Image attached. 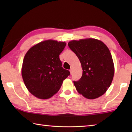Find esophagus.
<instances>
[{"mask_svg": "<svg viewBox=\"0 0 132 132\" xmlns=\"http://www.w3.org/2000/svg\"><path fill=\"white\" fill-rule=\"evenodd\" d=\"M72 71H73V69H72V68H71V69L70 70V74L71 75L72 74Z\"/></svg>", "mask_w": 132, "mask_h": 132, "instance_id": "esophagus-1", "label": "esophagus"}]
</instances>
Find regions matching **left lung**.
<instances>
[{"instance_id": "obj_1", "label": "left lung", "mask_w": 132, "mask_h": 132, "mask_svg": "<svg viewBox=\"0 0 132 132\" xmlns=\"http://www.w3.org/2000/svg\"><path fill=\"white\" fill-rule=\"evenodd\" d=\"M68 45L79 60L83 70L79 80L74 82L78 93L88 99L102 96L110 87L114 72L108 47L92 38L72 40Z\"/></svg>"}]
</instances>
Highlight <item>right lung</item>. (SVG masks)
<instances>
[{"label": "right lung", "mask_w": 132, "mask_h": 132, "mask_svg": "<svg viewBox=\"0 0 132 132\" xmlns=\"http://www.w3.org/2000/svg\"><path fill=\"white\" fill-rule=\"evenodd\" d=\"M66 45L65 42L47 40L32 46L25 55L22 78L28 90L35 97L40 99L52 97L70 74L63 69L60 60Z\"/></svg>", "instance_id": "1"}]
</instances>
